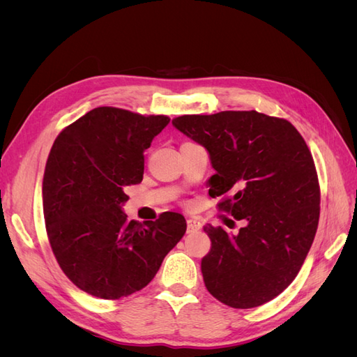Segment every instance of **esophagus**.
I'll use <instances>...</instances> for the list:
<instances>
[{"mask_svg": "<svg viewBox=\"0 0 357 357\" xmlns=\"http://www.w3.org/2000/svg\"><path fill=\"white\" fill-rule=\"evenodd\" d=\"M201 228H202L201 222H198V220H195V219H189V220H188V232H189V234L197 232V231H199Z\"/></svg>", "mask_w": 357, "mask_h": 357, "instance_id": "1", "label": "esophagus"}]
</instances>
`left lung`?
Masks as SVG:
<instances>
[{
    "instance_id": "obj_1",
    "label": "left lung",
    "mask_w": 357,
    "mask_h": 357,
    "mask_svg": "<svg viewBox=\"0 0 357 357\" xmlns=\"http://www.w3.org/2000/svg\"><path fill=\"white\" fill-rule=\"evenodd\" d=\"M172 125L208 150V193L222 197L219 211L245 223L236 235L204 226L211 240L201 262L205 287L232 308L274 299L298 275L319 225V177L305 139L286 119L256 110L185 114Z\"/></svg>"
}]
</instances>
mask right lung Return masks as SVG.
Returning <instances> with one entry per match:
<instances>
[{"label": "right lung", "mask_w": 357, "mask_h": 357, "mask_svg": "<svg viewBox=\"0 0 357 357\" xmlns=\"http://www.w3.org/2000/svg\"><path fill=\"white\" fill-rule=\"evenodd\" d=\"M169 122L98 107L63 128L43 177V213L56 261L80 290L121 299L146 287L186 232L178 213L129 222L128 186L142 183L144 150Z\"/></svg>", "instance_id": "1"}]
</instances>
